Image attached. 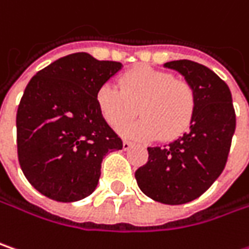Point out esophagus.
Masks as SVG:
<instances>
[{
	"label": "esophagus",
	"instance_id": "obj_1",
	"mask_svg": "<svg viewBox=\"0 0 249 249\" xmlns=\"http://www.w3.org/2000/svg\"><path fill=\"white\" fill-rule=\"evenodd\" d=\"M132 146H134V143L129 142V141H124V142H123V149H124V151H129Z\"/></svg>",
	"mask_w": 249,
	"mask_h": 249
}]
</instances>
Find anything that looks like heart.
Instances as JSON below:
<instances>
[{"label":"heart","mask_w":249,"mask_h":249,"mask_svg":"<svg viewBox=\"0 0 249 249\" xmlns=\"http://www.w3.org/2000/svg\"><path fill=\"white\" fill-rule=\"evenodd\" d=\"M120 83L121 89L103 84L95 100L101 115L114 128L129 121L138 107L141 118L121 128L124 137L170 141L189 128L196 107V94L189 83L148 66L126 71Z\"/></svg>","instance_id":"heart-1"}]
</instances>
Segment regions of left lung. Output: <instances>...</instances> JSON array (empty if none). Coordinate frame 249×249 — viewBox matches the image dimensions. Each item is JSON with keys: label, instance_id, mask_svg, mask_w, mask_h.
I'll list each match as a JSON object with an SVG mask.
<instances>
[{"label": "left lung", "instance_id": "8db88e82", "mask_svg": "<svg viewBox=\"0 0 249 249\" xmlns=\"http://www.w3.org/2000/svg\"><path fill=\"white\" fill-rule=\"evenodd\" d=\"M163 66L180 73L196 94L189 131L169 145L149 146L148 162L135 172L142 193L163 204L200 197L226 168L235 131L231 91L213 70L192 60Z\"/></svg>", "mask_w": 249, "mask_h": 249}]
</instances>
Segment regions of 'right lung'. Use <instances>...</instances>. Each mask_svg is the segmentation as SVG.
Here are the masks:
<instances>
[{
	"label": "right lung",
	"mask_w": 249,
	"mask_h": 249,
	"mask_svg": "<svg viewBox=\"0 0 249 249\" xmlns=\"http://www.w3.org/2000/svg\"><path fill=\"white\" fill-rule=\"evenodd\" d=\"M121 69L80 52L57 59L28 83L17 112L18 159L43 196L62 203L90 196L104 156L123 149L95 100Z\"/></svg>",
	"instance_id": "obj_1"
}]
</instances>
